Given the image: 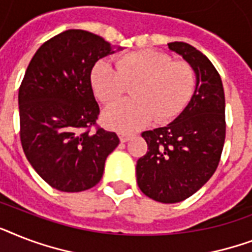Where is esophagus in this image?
I'll return each mask as SVG.
<instances>
[{
    "label": "esophagus",
    "instance_id": "34e87169",
    "mask_svg": "<svg viewBox=\"0 0 252 252\" xmlns=\"http://www.w3.org/2000/svg\"><path fill=\"white\" fill-rule=\"evenodd\" d=\"M119 137H120V141L122 142H126V141H129V138L132 137V134L122 132V133H119Z\"/></svg>",
    "mask_w": 252,
    "mask_h": 252
}]
</instances>
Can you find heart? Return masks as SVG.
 I'll list each match as a JSON object with an SVG mask.
<instances>
[{
    "instance_id": "obj_1",
    "label": "heart",
    "mask_w": 252,
    "mask_h": 252,
    "mask_svg": "<svg viewBox=\"0 0 252 252\" xmlns=\"http://www.w3.org/2000/svg\"><path fill=\"white\" fill-rule=\"evenodd\" d=\"M133 98L119 102L103 112L106 126L134 130L153 119L167 123L184 110L195 91V72L184 61L152 49L136 51L110 61H98L91 72L95 95L103 103L116 102L131 85Z\"/></svg>"
}]
</instances>
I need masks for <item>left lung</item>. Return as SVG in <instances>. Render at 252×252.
I'll list each match as a JSON object with an SVG mask.
<instances>
[{
    "label": "left lung",
    "mask_w": 252,
    "mask_h": 252,
    "mask_svg": "<svg viewBox=\"0 0 252 252\" xmlns=\"http://www.w3.org/2000/svg\"><path fill=\"white\" fill-rule=\"evenodd\" d=\"M168 48L191 65L196 87L178 118L142 132L148 152L137 161L142 193L163 204L183 201L197 192L219 166L225 142V94L219 72L195 47L174 41Z\"/></svg>",
    "instance_id": "left-lung-1"
}]
</instances>
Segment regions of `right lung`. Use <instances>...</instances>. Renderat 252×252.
<instances>
[{"label":"right lung","mask_w":252,"mask_h":252,"mask_svg":"<svg viewBox=\"0 0 252 252\" xmlns=\"http://www.w3.org/2000/svg\"><path fill=\"white\" fill-rule=\"evenodd\" d=\"M112 53L103 37L66 30L45 41L26 70L18 94L22 148L41 179L59 191L98 184L120 142L115 132L99 126L90 132L99 115L91 70Z\"/></svg>","instance_id":"obj_1"}]
</instances>
